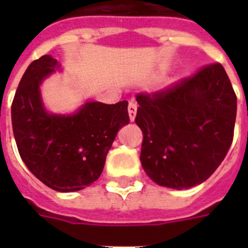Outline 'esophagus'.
<instances>
[{
	"mask_svg": "<svg viewBox=\"0 0 248 248\" xmlns=\"http://www.w3.org/2000/svg\"><path fill=\"white\" fill-rule=\"evenodd\" d=\"M128 117H130V121H134L135 120V116H136V110H138V105H136V103H134V101H130L128 103Z\"/></svg>",
	"mask_w": 248,
	"mask_h": 248,
	"instance_id": "obj_1",
	"label": "esophagus"
}]
</instances>
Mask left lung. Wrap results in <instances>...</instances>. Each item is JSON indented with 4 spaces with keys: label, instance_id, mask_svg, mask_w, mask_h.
<instances>
[{
    "label": "left lung",
    "instance_id": "left-lung-1",
    "mask_svg": "<svg viewBox=\"0 0 248 248\" xmlns=\"http://www.w3.org/2000/svg\"><path fill=\"white\" fill-rule=\"evenodd\" d=\"M135 122L143 131L140 161L161 186L203 183L233 141L237 96L220 63L155 93H139Z\"/></svg>",
    "mask_w": 248,
    "mask_h": 248
}]
</instances>
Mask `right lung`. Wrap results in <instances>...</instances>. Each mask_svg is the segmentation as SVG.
Here are the masks:
<instances>
[{
	"label": "right lung",
	"instance_id": "1",
	"mask_svg": "<svg viewBox=\"0 0 248 248\" xmlns=\"http://www.w3.org/2000/svg\"><path fill=\"white\" fill-rule=\"evenodd\" d=\"M59 68L51 55L29 64L11 105L14 138L23 162L34 176L58 192L90 186L103 172L105 158L122 126L130 122L127 101H87L71 116L50 114L40 85Z\"/></svg>",
	"mask_w": 248,
	"mask_h": 248
}]
</instances>
